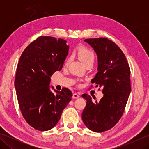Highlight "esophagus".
Returning <instances> with one entry per match:
<instances>
[{
	"mask_svg": "<svg viewBox=\"0 0 149 149\" xmlns=\"http://www.w3.org/2000/svg\"><path fill=\"white\" fill-rule=\"evenodd\" d=\"M79 97H80L79 95L77 94V93H74V94H73V96H72L73 99H78V98H79Z\"/></svg>",
	"mask_w": 149,
	"mask_h": 149,
	"instance_id": "1",
	"label": "esophagus"
}]
</instances>
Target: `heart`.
<instances>
[{
    "label": "heart",
    "mask_w": 149,
    "mask_h": 149,
    "mask_svg": "<svg viewBox=\"0 0 149 149\" xmlns=\"http://www.w3.org/2000/svg\"><path fill=\"white\" fill-rule=\"evenodd\" d=\"M77 55L78 58L84 63V65L86 66L90 64V63H93L95 61L94 53L92 50L89 49L84 48V47H82V48L79 49L77 51ZM70 62V58L66 59L65 62V65H68Z\"/></svg>",
    "instance_id": "b5f03b06"
}]
</instances>
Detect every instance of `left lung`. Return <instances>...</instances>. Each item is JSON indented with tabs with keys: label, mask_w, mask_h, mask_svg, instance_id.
I'll return each instance as SVG.
<instances>
[{
	"label": "left lung",
	"mask_w": 149,
	"mask_h": 149,
	"mask_svg": "<svg viewBox=\"0 0 149 149\" xmlns=\"http://www.w3.org/2000/svg\"><path fill=\"white\" fill-rule=\"evenodd\" d=\"M84 42L97 55L98 72L91 83L103 88L104 96L93 102L89 95H82L86 100L82 119L90 130L102 132L114 127L124 111L131 90L130 68L124 54L112 41L98 38Z\"/></svg>",
	"instance_id": "8db88e82"
}]
</instances>
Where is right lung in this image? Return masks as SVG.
I'll return each mask as SVG.
<instances>
[{
    "label": "right lung",
    "instance_id": "obj_1",
    "mask_svg": "<svg viewBox=\"0 0 149 149\" xmlns=\"http://www.w3.org/2000/svg\"><path fill=\"white\" fill-rule=\"evenodd\" d=\"M66 41L40 36L28 45L18 63L15 86L24 118L36 130L52 129L72 100V91L50 90V77L61 70L68 54Z\"/></svg>",
    "mask_w": 149,
    "mask_h": 149
}]
</instances>
